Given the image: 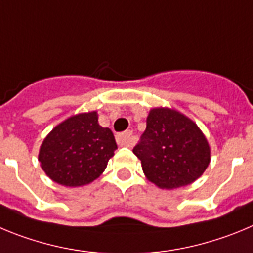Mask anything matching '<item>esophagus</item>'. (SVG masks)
Instances as JSON below:
<instances>
[{
    "mask_svg": "<svg viewBox=\"0 0 253 253\" xmlns=\"http://www.w3.org/2000/svg\"><path fill=\"white\" fill-rule=\"evenodd\" d=\"M116 141L120 146H129L132 143V132L126 131L124 133H118L116 136Z\"/></svg>",
    "mask_w": 253,
    "mask_h": 253,
    "instance_id": "obj_1",
    "label": "esophagus"
}]
</instances>
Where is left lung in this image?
<instances>
[{
	"label": "left lung",
	"instance_id": "8db88e82",
	"mask_svg": "<svg viewBox=\"0 0 253 253\" xmlns=\"http://www.w3.org/2000/svg\"><path fill=\"white\" fill-rule=\"evenodd\" d=\"M133 154L147 180L168 190L194 183L211 163V146L202 129L188 116L168 107L150 110Z\"/></svg>",
	"mask_w": 253,
	"mask_h": 253
}]
</instances>
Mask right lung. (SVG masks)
Listing matches in <instances>:
<instances>
[{"label": "right lung", "instance_id": "1", "mask_svg": "<svg viewBox=\"0 0 253 253\" xmlns=\"http://www.w3.org/2000/svg\"><path fill=\"white\" fill-rule=\"evenodd\" d=\"M116 149L112 131L102 127L97 111H92L56 125L42 141L38 159L51 180L76 188L94 181Z\"/></svg>", "mask_w": 253, "mask_h": 253}]
</instances>
